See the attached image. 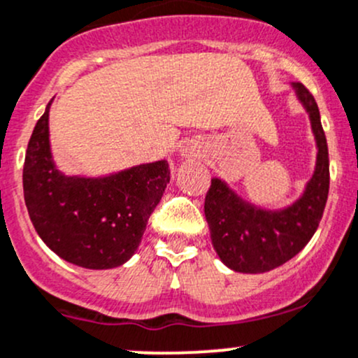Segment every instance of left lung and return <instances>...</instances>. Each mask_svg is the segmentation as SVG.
I'll return each mask as SVG.
<instances>
[{
    "instance_id": "left-lung-1",
    "label": "left lung",
    "mask_w": 358,
    "mask_h": 358,
    "mask_svg": "<svg viewBox=\"0 0 358 358\" xmlns=\"http://www.w3.org/2000/svg\"><path fill=\"white\" fill-rule=\"evenodd\" d=\"M310 116L317 144V163L306 192L280 210L259 209L242 201L223 180L213 178L204 213L214 250L229 269L266 273L295 257L319 227L329 192V154L317 103L303 84H293Z\"/></svg>"
}]
</instances>
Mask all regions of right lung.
Instances as JSON below:
<instances>
[{
    "instance_id": "obj_1",
    "label": "right lung",
    "mask_w": 358,
    "mask_h": 358,
    "mask_svg": "<svg viewBox=\"0 0 358 358\" xmlns=\"http://www.w3.org/2000/svg\"><path fill=\"white\" fill-rule=\"evenodd\" d=\"M50 106L36 123L24 163V197L37 235L55 254L87 269H111L135 254L169 183L156 161L101 178L58 171L50 148Z\"/></svg>"
}]
</instances>
